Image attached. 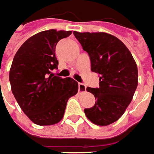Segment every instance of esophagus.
I'll return each mask as SVG.
<instances>
[{
    "instance_id": "34e87169",
    "label": "esophagus",
    "mask_w": 154,
    "mask_h": 154,
    "mask_svg": "<svg viewBox=\"0 0 154 154\" xmlns=\"http://www.w3.org/2000/svg\"><path fill=\"white\" fill-rule=\"evenodd\" d=\"M79 94H81V93L85 92L86 90V87L85 85L82 84V83H79Z\"/></svg>"
}]
</instances>
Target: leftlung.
<instances>
[{
    "instance_id": "obj_1",
    "label": "left lung",
    "mask_w": 154,
    "mask_h": 154,
    "mask_svg": "<svg viewBox=\"0 0 154 154\" xmlns=\"http://www.w3.org/2000/svg\"><path fill=\"white\" fill-rule=\"evenodd\" d=\"M74 35L89 54L91 70L100 75L99 88L86 89L96 102L85 109V114L97 125L113 124L124 114L137 89L136 62L126 45L112 35L77 31Z\"/></svg>"
}]
</instances>
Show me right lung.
Returning a JSON list of instances; mask_svg holds the SVG:
<instances>
[{"label":"right lung","mask_w":154,"mask_h":154,"mask_svg":"<svg viewBox=\"0 0 154 154\" xmlns=\"http://www.w3.org/2000/svg\"><path fill=\"white\" fill-rule=\"evenodd\" d=\"M72 31L49 30L29 38L13 59L9 79L14 96L22 111L38 125H52L61 120L67 101L79 85L71 78L53 74L57 69L55 46Z\"/></svg>","instance_id":"add662e5"}]
</instances>
